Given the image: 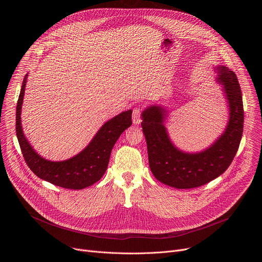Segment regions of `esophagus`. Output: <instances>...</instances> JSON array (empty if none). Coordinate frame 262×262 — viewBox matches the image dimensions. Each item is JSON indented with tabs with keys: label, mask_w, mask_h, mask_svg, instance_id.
Segmentation results:
<instances>
[{
	"label": "esophagus",
	"mask_w": 262,
	"mask_h": 262,
	"mask_svg": "<svg viewBox=\"0 0 262 262\" xmlns=\"http://www.w3.org/2000/svg\"><path fill=\"white\" fill-rule=\"evenodd\" d=\"M141 113H142V107L140 105H137L133 110V122L135 124H140L141 122Z\"/></svg>",
	"instance_id": "1"
}]
</instances>
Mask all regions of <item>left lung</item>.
I'll return each mask as SVG.
<instances>
[{"label": "left lung", "mask_w": 262, "mask_h": 262, "mask_svg": "<svg viewBox=\"0 0 262 262\" xmlns=\"http://www.w3.org/2000/svg\"><path fill=\"white\" fill-rule=\"evenodd\" d=\"M217 82L224 86L229 105V121L221 137L207 149L186 154L171 142L165 127L166 110L151 105L142 113L149 167L161 182L176 189L204 185L225 172L232 163L244 130V105L236 74L225 66L216 67Z\"/></svg>", "instance_id": "obj_1"}]
</instances>
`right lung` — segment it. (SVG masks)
I'll list each match as a JSON object with an SVG mask.
<instances>
[{
  "mask_svg": "<svg viewBox=\"0 0 262 262\" xmlns=\"http://www.w3.org/2000/svg\"><path fill=\"white\" fill-rule=\"evenodd\" d=\"M26 83L27 76L17 100L15 129L23 157L31 171L46 181L70 190H82L97 182L107 168L116 141L132 125V110L122 112L105 122L89 145L76 157L63 162H51L37 155L23 133L20 112Z\"/></svg>",
  "mask_w": 262,
  "mask_h": 262,
  "instance_id": "add662e5",
  "label": "right lung"
}]
</instances>
